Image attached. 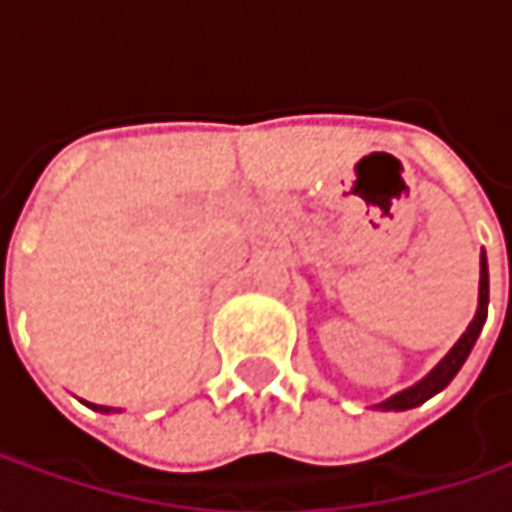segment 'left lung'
Here are the masks:
<instances>
[{"mask_svg": "<svg viewBox=\"0 0 512 512\" xmlns=\"http://www.w3.org/2000/svg\"><path fill=\"white\" fill-rule=\"evenodd\" d=\"M487 299H490V279H487V259H484V250H482V270H479V307H476L473 322H470L467 330L462 333V339L450 347V353H447L442 362L436 364V367L424 376L422 382H416L413 387H407V390H399L396 396L384 399V402L376 404V407H379V410H410V407H419V404H424L430 396H436L439 390H444L447 384L453 382V376L462 370V364L467 362V356H470V350H473V344H476L479 333H482L484 322H487Z\"/></svg>", "mask_w": 512, "mask_h": 512, "instance_id": "8db88e82", "label": "left lung"}]
</instances>
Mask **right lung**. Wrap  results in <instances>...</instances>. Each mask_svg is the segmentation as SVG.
Returning a JSON list of instances; mask_svg holds the SVG:
<instances>
[{
    "label": "right lung",
    "mask_w": 512,
    "mask_h": 512,
    "mask_svg": "<svg viewBox=\"0 0 512 512\" xmlns=\"http://www.w3.org/2000/svg\"><path fill=\"white\" fill-rule=\"evenodd\" d=\"M93 410H99V413H113V407H105V404H88Z\"/></svg>",
    "instance_id": "1"
}]
</instances>
